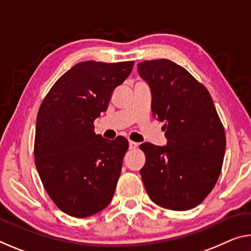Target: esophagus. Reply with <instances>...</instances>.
Returning <instances> with one entry per match:
<instances>
[{"mask_svg":"<svg viewBox=\"0 0 251 251\" xmlns=\"http://www.w3.org/2000/svg\"><path fill=\"white\" fill-rule=\"evenodd\" d=\"M137 146H138L137 143H135V142H133V141H129V149H130V150L136 149Z\"/></svg>","mask_w":251,"mask_h":251,"instance_id":"1","label":"esophagus"}]
</instances>
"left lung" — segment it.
Here are the masks:
<instances>
[{"label": "left lung", "mask_w": 251, "mask_h": 251, "mask_svg": "<svg viewBox=\"0 0 251 251\" xmlns=\"http://www.w3.org/2000/svg\"><path fill=\"white\" fill-rule=\"evenodd\" d=\"M152 91L153 116L168 145L144 143L143 183L154 203L184 211L209 196L221 173L226 152L224 125L208 89L188 70L168 59L138 63Z\"/></svg>", "instance_id": "obj_1"}]
</instances>
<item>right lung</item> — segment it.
I'll return each instance as SVG.
<instances>
[{"mask_svg": "<svg viewBox=\"0 0 251 251\" xmlns=\"http://www.w3.org/2000/svg\"><path fill=\"white\" fill-rule=\"evenodd\" d=\"M134 61H83L63 74L37 116L34 162L43 188L62 212L87 218L113 199L128 141L94 132L111 93L132 73Z\"/></svg>", "mask_w": 251, "mask_h": 251, "instance_id": "add662e5", "label": "right lung"}]
</instances>
